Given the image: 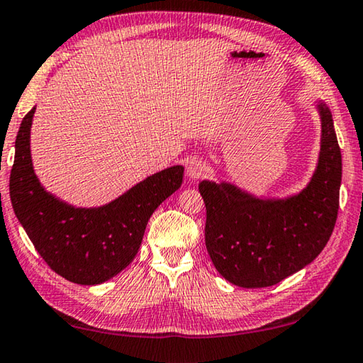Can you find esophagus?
Segmentation results:
<instances>
[{
    "label": "esophagus",
    "instance_id": "obj_1",
    "mask_svg": "<svg viewBox=\"0 0 363 363\" xmlns=\"http://www.w3.org/2000/svg\"><path fill=\"white\" fill-rule=\"evenodd\" d=\"M207 174V166L199 160H191L186 166V177L189 180H201Z\"/></svg>",
    "mask_w": 363,
    "mask_h": 363
}]
</instances>
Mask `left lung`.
Instances as JSON below:
<instances>
[{
	"mask_svg": "<svg viewBox=\"0 0 363 363\" xmlns=\"http://www.w3.org/2000/svg\"><path fill=\"white\" fill-rule=\"evenodd\" d=\"M320 152L311 182L286 199H259L232 183H199L205 245L215 269L240 288L273 286L318 257L337 223L341 152L332 112L319 102Z\"/></svg>",
	"mask_w": 363,
	"mask_h": 363,
	"instance_id": "left-lung-1",
	"label": "left lung"
}]
</instances>
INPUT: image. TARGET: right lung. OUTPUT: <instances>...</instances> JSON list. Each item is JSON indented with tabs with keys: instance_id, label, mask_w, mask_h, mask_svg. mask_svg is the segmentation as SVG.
Segmentation results:
<instances>
[{
	"instance_id": "obj_1",
	"label": "right lung",
	"mask_w": 363,
	"mask_h": 363,
	"mask_svg": "<svg viewBox=\"0 0 363 363\" xmlns=\"http://www.w3.org/2000/svg\"><path fill=\"white\" fill-rule=\"evenodd\" d=\"M34 111L25 115L16 139L9 180L12 208L53 272L71 283L101 284L131 264L150 216L182 186L183 166L147 177L102 207H72L47 193L34 174L30 152Z\"/></svg>"
}]
</instances>
